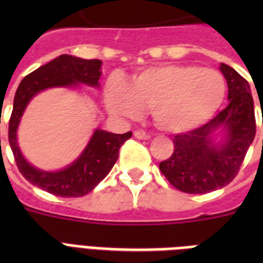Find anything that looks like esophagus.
Listing matches in <instances>:
<instances>
[{
	"mask_svg": "<svg viewBox=\"0 0 263 263\" xmlns=\"http://www.w3.org/2000/svg\"><path fill=\"white\" fill-rule=\"evenodd\" d=\"M134 135H135V138H138V139H148V138H150V134L142 131V129H138V131L134 132Z\"/></svg>",
	"mask_w": 263,
	"mask_h": 263,
	"instance_id": "obj_1",
	"label": "esophagus"
}]
</instances>
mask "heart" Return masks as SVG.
<instances>
[{
    "label": "heart",
    "mask_w": 263,
    "mask_h": 263,
    "mask_svg": "<svg viewBox=\"0 0 263 263\" xmlns=\"http://www.w3.org/2000/svg\"><path fill=\"white\" fill-rule=\"evenodd\" d=\"M227 94L222 73L191 64L153 67L129 82L119 76L109 80L107 107L115 115L136 119L150 109L154 123L169 132L199 127L220 109Z\"/></svg>",
    "instance_id": "obj_1"
}]
</instances>
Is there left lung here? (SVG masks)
<instances>
[{"label":"left lung","mask_w":263,"mask_h":263,"mask_svg":"<svg viewBox=\"0 0 263 263\" xmlns=\"http://www.w3.org/2000/svg\"><path fill=\"white\" fill-rule=\"evenodd\" d=\"M220 69L228 83V106L203 125L175 135L172 156L160 164L169 183L187 194H208L231 183L257 131L249 82L227 64ZM221 126L227 129V139L214 146L211 135Z\"/></svg>","instance_id":"left-lung-1"}]
</instances>
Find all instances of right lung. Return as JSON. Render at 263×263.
I'll return each mask as SVG.
<instances>
[{"label": "right lung", "instance_id": "add662e5", "mask_svg": "<svg viewBox=\"0 0 263 263\" xmlns=\"http://www.w3.org/2000/svg\"><path fill=\"white\" fill-rule=\"evenodd\" d=\"M101 64V60L78 59L68 54L60 55L50 63L31 72L30 75H27L22 80V83L18 84L14 94L8 139L16 165L20 173L31 184L55 196L76 198L86 195L91 190H94L110 172V169L119 158L120 147L125 140L131 138L132 132L119 135L97 129L83 154L71 166L60 172L49 173L32 168L23 158L16 142L18 121L30 99L45 88L65 87L78 83H84L94 87L99 86Z\"/></svg>", "mask_w": 263, "mask_h": 263}]
</instances>
